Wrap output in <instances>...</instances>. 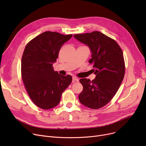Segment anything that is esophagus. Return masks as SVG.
Here are the masks:
<instances>
[{"instance_id": "esophagus-1", "label": "esophagus", "mask_w": 146, "mask_h": 146, "mask_svg": "<svg viewBox=\"0 0 146 146\" xmlns=\"http://www.w3.org/2000/svg\"><path fill=\"white\" fill-rule=\"evenodd\" d=\"M72 79H73V82H79V79L77 78H76V77H73Z\"/></svg>"}]
</instances>
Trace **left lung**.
Wrapping results in <instances>:
<instances>
[{
    "instance_id": "1",
    "label": "left lung",
    "mask_w": 146,
    "mask_h": 146,
    "mask_svg": "<svg viewBox=\"0 0 146 146\" xmlns=\"http://www.w3.org/2000/svg\"><path fill=\"white\" fill-rule=\"evenodd\" d=\"M76 40L89 47L95 79H81L83 89L79 95L82 104L98 109L108 104L116 94L123 80L125 64L121 48L115 41L106 35L94 31L74 35Z\"/></svg>"
}]
</instances>
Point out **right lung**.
I'll use <instances>...</instances> for the list:
<instances>
[{
  "label": "right lung",
  "instance_id": "obj_1",
  "mask_svg": "<svg viewBox=\"0 0 146 146\" xmlns=\"http://www.w3.org/2000/svg\"><path fill=\"white\" fill-rule=\"evenodd\" d=\"M72 35L46 31L30 41L25 48L21 61L22 80L30 98L41 109L56 106L72 81L70 75H61L52 68L61 47Z\"/></svg>",
  "mask_w": 146,
  "mask_h": 146
}]
</instances>
